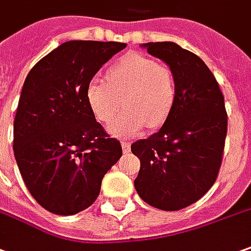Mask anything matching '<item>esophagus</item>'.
Segmentation results:
<instances>
[{"label":"esophagus","mask_w":251,"mask_h":251,"mask_svg":"<svg viewBox=\"0 0 251 251\" xmlns=\"http://www.w3.org/2000/svg\"><path fill=\"white\" fill-rule=\"evenodd\" d=\"M121 146H122V151H124L125 154H127V152L130 151V143H127V141H122V143H121Z\"/></svg>","instance_id":"34e87169"}]
</instances>
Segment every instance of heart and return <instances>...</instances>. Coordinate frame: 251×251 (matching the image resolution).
Returning <instances> with one entry per match:
<instances>
[{
    "instance_id": "obj_1",
    "label": "heart",
    "mask_w": 251,
    "mask_h": 251,
    "mask_svg": "<svg viewBox=\"0 0 251 251\" xmlns=\"http://www.w3.org/2000/svg\"><path fill=\"white\" fill-rule=\"evenodd\" d=\"M177 82L173 71L154 59L127 53L112 66L104 81H92L86 88V103L97 121L108 124L122 104L125 110L112 122V136H133L156 129L165 124L173 110Z\"/></svg>"
}]
</instances>
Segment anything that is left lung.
Instances as JSON below:
<instances>
[{
    "label": "left lung",
    "mask_w": 251,
    "mask_h": 251,
    "mask_svg": "<svg viewBox=\"0 0 251 251\" xmlns=\"http://www.w3.org/2000/svg\"><path fill=\"white\" fill-rule=\"evenodd\" d=\"M141 47L173 71L177 96L161 129L130 147L140 159L134 188L152 207L180 210L199 201L217 178L228 125L224 96L195 53L175 42Z\"/></svg>",
    "instance_id": "1"
}]
</instances>
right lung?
<instances>
[{
    "mask_svg": "<svg viewBox=\"0 0 251 251\" xmlns=\"http://www.w3.org/2000/svg\"><path fill=\"white\" fill-rule=\"evenodd\" d=\"M122 42L68 41L28 73L13 124L15 159L32 198L48 211L73 216L100 194L122 147L86 103V88Z\"/></svg>",
    "mask_w": 251,
    "mask_h": 251,
    "instance_id": "1",
    "label": "right lung"
}]
</instances>
